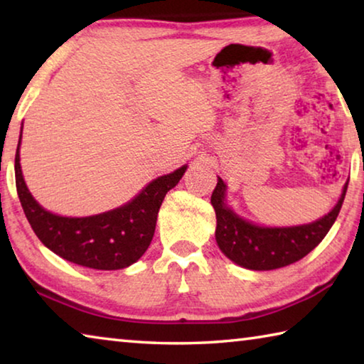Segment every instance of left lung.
Returning a JSON list of instances; mask_svg holds the SVG:
<instances>
[{"instance_id": "left-lung-1", "label": "left lung", "mask_w": 364, "mask_h": 364, "mask_svg": "<svg viewBox=\"0 0 364 364\" xmlns=\"http://www.w3.org/2000/svg\"><path fill=\"white\" fill-rule=\"evenodd\" d=\"M347 188L348 181L343 184L342 194L332 210L316 221L297 226H260L239 217L228 205V186L218 176L210 199L217 215L215 239L218 247L231 262L254 271L278 269L299 262L329 232L341 212Z\"/></svg>"}]
</instances>
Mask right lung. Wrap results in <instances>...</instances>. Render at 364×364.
<instances>
[{
	"instance_id": "obj_1",
	"label": "right lung",
	"mask_w": 364,
	"mask_h": 364,
	"mask_svg": "<svg viewBox=\"0 0 364 364\" xmlns=\"http://www.w3.org/2000/svg\"><path fill=\"white\" fill-rule=\"evenodd\" d=\"M21 139L16 152V188L23 213L40 241L54 254L80 267L123 269L138 262L156 231L159 208L188 165L152 180L139 193L112 210L90 217H63L46 210L30 193L21 167Z\"/></svg>"
}]
</instances>
